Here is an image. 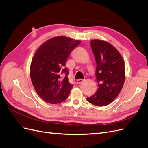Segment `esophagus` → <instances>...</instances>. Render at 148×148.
I'll use <instances>...</instances> for the list:
<instances>
[{
    "label": "esophagus",
    "mask_w": 148,
    "mask_h": 148,
    "mask_svg": "<svg viewBox=\"0 0 148 148\" xmlns=\"http://www.w3.org/2000/svg\"><path fill=\"white\" fill-rule=\"evenodd\" d=\"M83 81H84V79H77V82L78 84H80V83H82Z\"/></svg>",
    "instance_id": "1"
}]
</instances>
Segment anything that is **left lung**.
Segmentation results:
<instances>
[{"instance_id": "1", "label": "left lung", "mask_w": 148, "mask_h": 148, "mask_svg": "<svg viewBox=\"0 0 148 148\" xmlns=\"http://www.w3.org/2000/svg\"><path fill=\"white\" fill-rule=\"evenodd\" d=\"M91 46L96 61V75L99 84L96 92L88 97L87 101L96 106H105L114 101L123 88L125 62L117 49L108 42L93 39Z\"/></svg>"}]
</instances>
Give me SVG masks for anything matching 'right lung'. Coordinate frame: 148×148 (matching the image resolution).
I'll return each instance as SVG.
<instances>
[{"mask_svg":"<svg viewBox=\"0 0 148 148\" xmlns=\"http://www.w3.org/2000/svg\"><path fill=\"white\" fill-rule=\"evenodd\" d=\"M80 42L65 36L53 37L34 53L30 77L35 91L45 102L56 104L68 98L73 84L69 82L68 70L63 67L71 52ZM61 72L66 73L64 79L60 75Z\"/></svg>","mask_w":148,"mask_h":148,"instance_id":"right-lung-1","label":"right lung"}]
</instances>
